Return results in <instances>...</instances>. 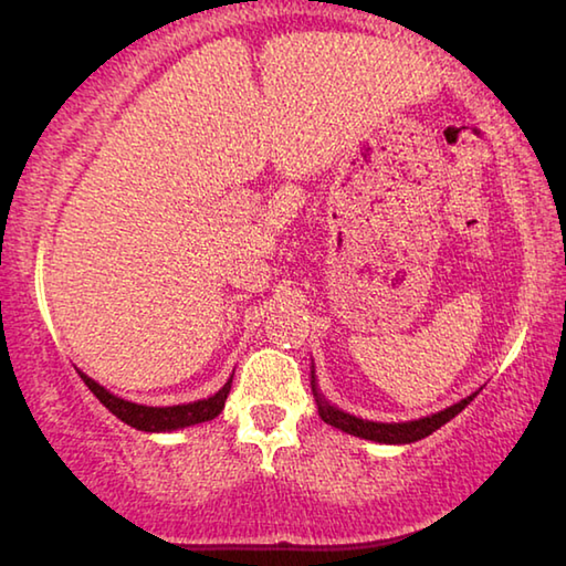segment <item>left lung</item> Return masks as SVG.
Listing matches in <instances>:
<instances>
[{
	"instance_id": "left-lung-1",
	"label": "left lung",
	"mask_w": 566,
	"mask_h": 566,
	"mask_svg": "<svg viewBox=\"0 0 566 566\" xmlns=\"http://www.w3.org/2000/svg\"><path fill=\"white\" fill-rule=\"evenodd\" d=\"M310 381H312V395H314V401H317L319 417L327 421V424H332L334 429H342V432H347L352 437L369 439V442H379V444L419 442V439H424L432 432H437L439 427H444L449 419H454L459 411H462L469 405V401H472L479 395V389H476L469 397H464L462 401H457V405L447 407L442 411H434V415H429V417H419V419H411V421H375V419L354 417V415H349V411H344L337 405H332V401L319 391L317 371H314V361H312Z\"/></svg>"
}]
</instances>
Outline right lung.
I'll return each instance as SVG.
<instances>
[{
    "mask_svg": "<svg viewBox=\"0 0 566 566\" xmlns=\"http://www.w3.org/2000/svg\"><path fill=\"white\" fill-rule=\"evenodd\" d=\"M76 375L82 377V381L90 387L92 395L97 397L114 417L122 419L124 424L139 429V432H151V434L177 432V429L202 424V421L219 417L222 415L227 395L229 389H232V379H234V371H232V377L224 381V387L207 399L187 401V405H171V407H149V405H137V401L112 395L107 387H102L99 381H94L90 375H84L82 369H76Z\"/></svg>",
    "mask_w": 566,
    "mask_h": 566,
    "instance_id": "right-lung-1",
    "label": "right lung"
}]
</instances>
